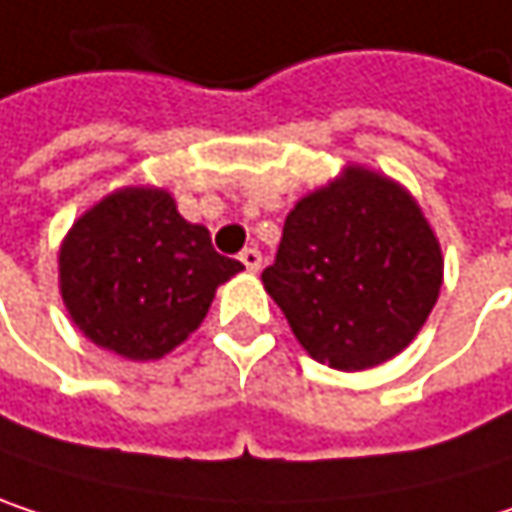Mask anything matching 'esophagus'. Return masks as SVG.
Segmentation results:
<instances>
[{
    "label": "esophagus",
    "instance_id": "1",
    "mask_svg": "<svg viewBox=\"0 0 512 512\" xmlns=\"http://www.w3.org/2000/svg\"><path fill=\"white\" fill-rule=\"evenodd\" d=\"M240 260H243V266H246L249 272H257V269H260V263H263V257H260L257 249H243Z\"/></svg>",
    "mask_w": 512,
    "mask_h": 512
}]
</instances>
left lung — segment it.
<instances>
[{
    "label": "left lung",
    "mask_w": 512,
    "mask_h": 512,
    "mask_svg": "<svg viewBox=\"0 0 512 512\" xmlns=\"http://www.w3.org/2000/svg\"><path fill=\"white\" fill-rule=\"evenodd\" d=\"M445 275L436 231L406 186L347 165L287 213L263 287L296 341L335 370L403 353L427 323Z\"/></svg>",
    "instance_id": "8db88e82"
}]
</instances>
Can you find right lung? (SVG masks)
<instances>
[{"label": "right lung", "instance_id": "add662e5", "mask_svg": "<svg viewBox=\"0 0 512 512\" xmlns=\"http://www.w3.org/2000/svg\"><path fill=\"white\" fill-rule=\"evenodd\" d=\"M243 269L159 186H124L88 207L58 249V290L73 326L100 350L156 361L207 317L216 287Z\"/></svg>", "mask_w": 512, "mask_h": 512}]
</instances>
